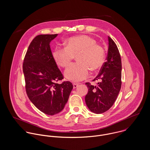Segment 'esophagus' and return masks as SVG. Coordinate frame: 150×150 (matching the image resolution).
I'll return each mask as SVG.
<instances>
[{
  "label": "esophagus",
  "instance_id": "1",
  "mask_svg": "<svg viewBox=\"0 0 150 150\" xmlns=\"http://www.w3.org/2000/svg\"><path fill=\"white\" fill-rule=\"evenodd\" d=\"M73 85V88H74H74H76L78 86H79V84H75V83H74Z\"/></svg>",
  "mask_w": 150,
  "mask_h": 150
}]
</instances>
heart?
Instances as JSON below:
<instances>
[{"mask_svg": "<svg viewBox=\"0 0 150 150\" xmlns=\"http://www.w3.org/2000/svg\"><path fill=\"white\" fill-rule=\"evenodd\" d=\"M64 44V48L56 47L54 50L52 57L56 64L64 68L76 56L77 63L71 65L64 71V77L69 81L77 83L84 80L89 75V68L96 70L105 62L103 48L88 35L70 38Z\"/></svg>", "mask_w": 150, "mask_h": 150, "instance_id": "obj_1", "label": "heart"}]
</instances>
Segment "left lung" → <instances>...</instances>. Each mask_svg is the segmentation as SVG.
<instances>
[{
  "mask_svg": "<svg viewBox=\"0 0 150 150\" xmlns=\"http://www.w3.org/2000/svg\"><path fill=\"white\" fill-rule=\"evenodd\" d=\"M107 61L104 63L94 80H101L98 86L86 83L88 92L85 97L86 105L96 114L105 112L114 103L121 87L122 64L121 56L114 42L108 36Z\"/></svg>",
  "mask_w": 150,
  "mask_h": 150,
  "instance_id": "left-lung-1",
  "label": "left lung"
}]
</instances>
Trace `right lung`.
Segmentation results:
<instances>
[{
  "mask_svg": "<svg viewBox=\"0 0 150 150\" xmlns=\"http://www.w3.org/2000/svg\"><path fill=\"white\" fill-rule=\"evenodd\" d=\"M57 36H36L28 47L23 64L29 99L39 110L50 115L58 114L64 108L73 88L70 81L57 83L64 79L50 48L51 42Z\"/></svg>",
  "mask_w": 150,
  "mask_h": 150,
  "instance_id": "right-lung-1",
  "label": "right lung"
}]
</instances>
